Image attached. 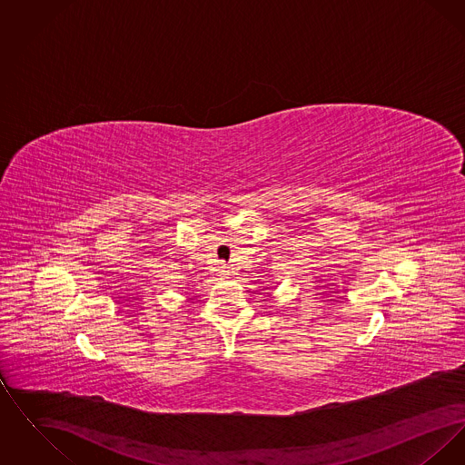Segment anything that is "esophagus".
Returning <instances> with one entry per match:
<instances>
[{
    "label": "esophagus",
    "instance_id": "1",
    "mask_svg": "<svg viewBox=\"0 0 465 465\" xmlns=\"http://www.w3.org/2000/svg\"><path fill=\"white\" fill-rule=\"evenodd\" d=\"M220 273H223V275H228V273H230V272H228V266L220 265Z\"/></svg>",
    "mask_w": 465,
    "mask_h": 465
}]
</instances>
